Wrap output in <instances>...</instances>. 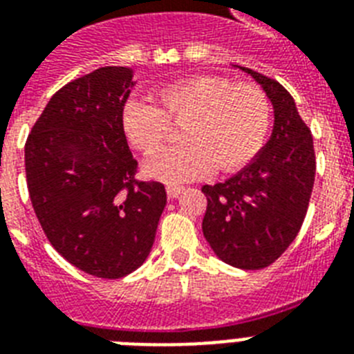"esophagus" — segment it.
I'll return each mask as SVG.
<instances>
[{
    "label": "esophagus",
    "instance_id": "34e87169",
    "mask_svg": "<svg viewBox=\"0 0 354 354\" xmlns=\"http://www.w3.org/2000/svg\"><path fill=\"white\" fill-rule=\"evenodd\" d=\"M183 187L182 185H167V194H169V198H176L178 194L182 193Z\"/></svg>",
    "mask_w": 354,
    "mask_h": 354
}]
</instances>
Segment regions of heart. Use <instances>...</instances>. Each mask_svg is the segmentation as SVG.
<instances>
[{
	"instance_id": "1",
	"label": "heart",
	"mask_w": 354,
	"mask_h": 354,
	"mask_svg": "<svg viewBox=\"0 0 354 354\" xmlns=\"http://www.w3.org/2000/svg\"><path fill=\"white\" fill-rule=\"evenodd\" d=\"M156 97L158 106L130 99L122 106L121 124L136 149L152 154L165 143L169 121L185 122V143L145 161L147 176L160 182L183 183L213 169L236 171L255 158L268 136L272 104L255 84L198 75L163 86Z\"/></svg>"
}]
</instances>
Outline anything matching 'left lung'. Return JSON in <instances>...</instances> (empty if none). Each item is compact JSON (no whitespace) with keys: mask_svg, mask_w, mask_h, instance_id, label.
Masks as SVG:
<instances>
[{"mask_svg":"<svg viewBox=\"0 0 354 354\" xmlns=\"http://www.w3.org/2000/svg\"><path fill=\"white\" fill-rule=\"evenodd\" d=\"M257 82L274 108V128L257 156L226 182L204 185L202 232L224 263L261 270L283 255L299 233L313 194V133L288 91L253 69L235 66Z\"/></svg>","mask_w":354,"mask_h":354,"instance_id":"1","label":"left lung"}]
</instances>
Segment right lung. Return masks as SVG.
<instances>
[{
	"mask_svg": "<svg viewBox=\"0 0 354 354\" xmlns=\"http://www.w3.org/2000/svg\"><path fill=\"white\" fill-rule=\"evenodd\" d=\"M133 69L106 66L49 99L25 143L29 196L41 230L68 263L102 279L147 261L167 193L138 182L121 124Z\"/></svg>",
	"mask_w": 354,
	"mask_h": 354,
	"instance_id": "obj_1",
	"label": "right lung"
}]
</instances>
